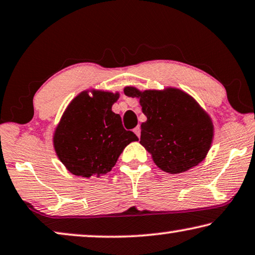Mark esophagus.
<instances>
[{
	"mask_svg": "<svg viewBox=\"0 0 255 255\" xmlns=\"http://www.w3.org/2000/svg\"><path fill=\"white\" fill-rule=\"evenodd\" d=\"M140 131H141V130H140V127H136V128H133V132L139 136V138H140Z\"/></svg>",
	"mask_w": 255,
	"mask_h": 255,
	"instance_id": "obj_1",
	"label": "esophagus"
}]
</instances>
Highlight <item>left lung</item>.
I'll return each mask as SVG.
<instances>
[{"mask_svg": "<svg viewBox=\"0 0 255 255\" xmlns=\"http://www.w3.org/2000/svg\"><path fill=\"white\" fill-rule=\"evenodd\" d=\"M124 94L139 99L147 117L140 143L161 170L187 171L206 157L214 127L208 114L189 94L177 88L140 92L132 86L125 87Z\"/></svg>", "mask_w": 255, "mask_h": 255, "instance_id": "obj_1", "label": "left lung"}]
</instances>
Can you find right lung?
Here are the masks:
<instances>
[{
	"instance_id": "1",
	"label": "right lung",
	"mask_w": 255,
	"mask_h": 255,
	"mask_svg": "<svg viewBox=\"0 0 255 255\" xmlns=\"http://www.w3.org/2000/svg\"><path fill=\"white\" fill-rule=\"evenodd\" d=\"M119 93L82 92L65 109L54 133V148L68 170L76 176L100 177L116 164L123 149L136 141L119 114L112 110Z\"/></svg>"
}]
</instances>
